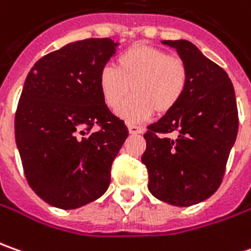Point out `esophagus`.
I'll return each mask as SVG.
<instances>
[{
    "label": "esophagus",
    "instance_id": "obj_1",
    "mask_svg": "<svg viewBox=\"0 0 251 251\" xmlns=\"http://www.w3.org/2000/svg\"><path fill=\"white\" fill-rule=\"evenodd\" d=\"M127 127H129V133L130 134H139V133H143V129L142 126L139 125H133V124H130V125H127Z\"/></svg>",
    "mask_w": 251,
    "mask_h": 251
}]
</instances>
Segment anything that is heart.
Listing matches in <instances>:
<instances>
[{"instance_id":"1","label":"heart","mask_w":251,"mask_h":251,"mask_svg":"<svg viewBox=\"0 0 251 251\" xmlns=\"http://www.w3.org/2000/svg\"><path fill=\"white\" fill-rule=\"evenodd\" d=\"M187 66L167 51L147 46H133L121 52L114 66L100 72V91L104 102L117 109L133 96L118 114L127 122H140L157 111L165 114L176 107L187 86Z\"/></svg>"}]
</instances>
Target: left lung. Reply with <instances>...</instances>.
Here are the masks:
<instances>
[{
  "mask_svg": "<svg viewBox=\"0 0 251 251\" xmlns=\"http://www.w3.org/2000/svg\"><path fill=\"white\" fill-rule=\"evenodd\" d=\"M187 66V86L176 107L147 126L142 162L149 190L177 207L204 201L220 187L239 118L228 74L187 40H164ZM176 133L175 139L164 134Z\"/></svg>",
  "mask_w": 251,
  "mask_h": 251,
  "instance_id": "1",
  "label": "left lung"
}]
</instances>
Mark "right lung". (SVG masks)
Wrapping results in <instances>:
<instances>
[{
	"mask_svg": "<svg viewBox=\"0 0 251 251\" xmlns=\"http://www.w3.org/2000/svg\"><path fill=\"white\" fill-rule=\"evenodd\" d=\"M111 39L69 43L34 64L15 114L25 176L46 203L74 210L105 193L127 127L104 102L100 72L115 54ZM99 126L96 132H91Z\"/></svg>",
	"mask_w": 251,
	"mask_h": 251,
	"instance_id": "1",
	"label": "right lung"
}]
</instances>
